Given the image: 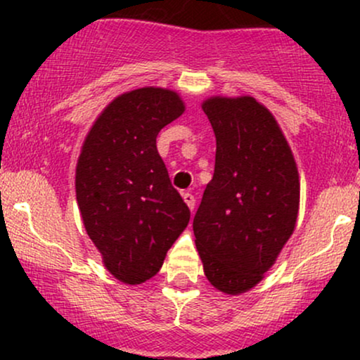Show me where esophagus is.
<instances>
[{"label":"esophagus","mask_w":360,"mask_h":360,"mask_svg":"<svg viewBox=\"0 0 360 360\" xmlns=\"http://www.w3.org/2000/svg\"><path fill=\"white\" fill-rule=\"evenodd\" d=\"M183 200H184V203L188 205V208L191 210H194V206H196V200H194V196L191 193H183Z\"/></svg>","instance_id":"34e87169"}]
</instances>
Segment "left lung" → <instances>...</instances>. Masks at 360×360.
Returning <instances> with one entry per match:
<instances>
[{"mask_svg":"<svg viewBox=\"0 0 360 360\" xmlns=\"http://www.w3.org/2000/svg\"><path fill=\"white\" fill-rule=\"evenodd\" d=\"M201 108L217 155L194 214V243L210 283L235 296L262 281L295 232L300 174L279 123L255 98L212 96Z\"/></svg>","mask_w":360,"mask_h":360,"instance_id":"1","label":"left lung"}]
</instances>
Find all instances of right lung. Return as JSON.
I'll use <instances>...</instances> for the list:
<instances>
[{
    "mask_svg": "<svg viewBox=\"0 0 360 360\" xmlns=\"http://www.w3.org/2000/svg\"><path fill=\"white\" fill-rule=\"evenodd\" d=\"M184 110L172 89L128 91L108 103L82 142L77 206L103 264L123 284L154 278L189 223L155 146L159 131Z\"/></svg>",
    "mask_w": 360,
    "mask_h": 360,
    "instance_id": "right-lung-1",
    "label": "right lung"
}]
</instances>
